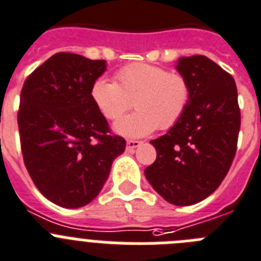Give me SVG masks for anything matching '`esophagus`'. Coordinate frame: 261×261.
<instances>
[{"label": "esophagus", "mask_w": 261, "mask_h": 261, "mask_svg": "<svg viewBox=\"0 0 261 261\" xmlns=\"http://www.w3.org/2000/svg\"><path fill=\"white\" fill-rule=\"evenodd\" d=\"M142 144V142L140 140H134V139H130L127 140V143H126V147H127L128 151H134L135 148H138V147Z\"/></svg>", "instance_id": "34e87169"}]
</instances>
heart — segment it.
Segmentation results:
<instances>
[{
    "label": "heart",
    "mask_w": 261,
    "mask_h": 261,
    "mask_svg": "<svg viewBox=\"0 0 261 261\" xmlns=\"http://www.w3.org/2000/svg\"><path fill=\"white\" fill-rule=\"evenodd\" d=\"M115 81L98 79L90 96L101 114L110 121L121 118L134 105L137 112L115 123V131L124 137H146L160 128L168 130L178 123L189 108L192 88L178 72L146 63L122 67Z\"/></svg>",
    "instance_id": "1"
}]
</instances>
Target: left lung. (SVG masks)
Masks as SVG:
<instances>
[{"mask_svg":"<svg viewBox=\"0 0 261 261\" xmlns=\"http://www.w3.org/2000/svg\"><path fill=\"white\" fill-rule=\"evenodd\" d=\"M190 83L189 108L171 130L151 140L156 160L144 169L165 201L189 206L221 185L235 158L240 109L234 77L203 55L178 60Z\"/></svg>","mask_w":261,"mask_h":261,"instance_id":"1","label":"left lung"}]
</instances>
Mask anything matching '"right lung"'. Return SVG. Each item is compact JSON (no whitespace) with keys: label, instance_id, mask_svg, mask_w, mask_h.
I'll list each match as a JSON object with an SVG mask.
<instances>
[{"label":"right lung","instance_id":"add662e5","mask_svg":"<svg viewBox=\"0 0 261 261\" xmlns=\"http://www.w3.org/2000/svg\"><path fill=\"white\" fill-rule=\"evenodd\" d=\"M105 71V60L58 52L21 90L17 119L27 172L43 196L67 209L94 199L126 148L90 96Z\"/></svg>","mask_w":261,"mask_h":261}]
</instances>
